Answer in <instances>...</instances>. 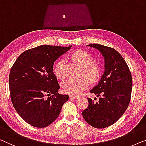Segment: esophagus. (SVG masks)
Returning a JSON list of instances; mask_svg holds the SVG:
<instances>
[{
    "label": "esophagus",
    "instance_id": "1",
    "mask_svg": "<svg viewBox=\"0 0 146 146\" xmlns=\"http://www.w3.org/2000/svg\"><path fill=\"white\" fill-rule=\"evenodd\" d=\"M79 98L78 96H75V95H70L69 96V98L70 99H77V98Z\"/></svg>",
    "mask_w": 146,
    "mask_h": 146
}]
</instances>
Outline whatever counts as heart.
I'll return each mask as SVG.
<instances>
[{
  "label": "heart",
  "instance_id": "b5f03b06",
  "mask_svg": "<svg viewBox=\"0 0 146 146\" xmlns=\"http://www.w3.org/2000/svg\"><path fill=\"white\" fill-rule=\"evenodd\" d=\"M71 57L76 63L82 67V74L88 78H69L62 84L63 91L65 93L76 95L83 92L90 83H94L97 81L100 75L99 65L93 63V58L89 53L82 50H77L73 52ZM65 61L60 59L57 61L54 67L55 77L59 80H63L65 77L64 72Z\"/></svg>",
  "mask_w": 146,
  "mask_h": 146
}]
</instances>
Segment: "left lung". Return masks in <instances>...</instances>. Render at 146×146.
Instances as JSON below:
<instances>
[{
	"label": "left lung",
	"instance_id": "left-lung-1",
	"mask_svg": "<svg viewBox=\"0 0 146 146\" xmlns=\"http://www.w3.org/2000/svg\"><path fill=\"white\" fill-rule=\"evenodd\" d=\"M88 46L101 52L105 70L98 85L90 91L100 96L99 100L95 102L87 98L89 105L82 114L91 126L104 128L114 124L128 107L132 89V74L124 59L114 48L97 44Z\"/></svg>",
	"mask_w": 146,
	"mask_h": 146
}]
</instances>
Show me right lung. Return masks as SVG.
<instances>
[{"instance_id": "1", "label": "right lung", "mask_w": 146, "mask_h": 146, "mask_svg": "<svg viewBox=\"0 0 146 146\" xmlns=\"http://www.w3.org/2000/svg\"><path fill=\"white\" fill-rule=\"evenodd\" d=\"M71 46L63 48L43 45L19 55L9 75L11 98L21 118L36 128H45L55 121L69 96L60 94L53 73L54 61Z\"/></svg>"}]
</instances>
